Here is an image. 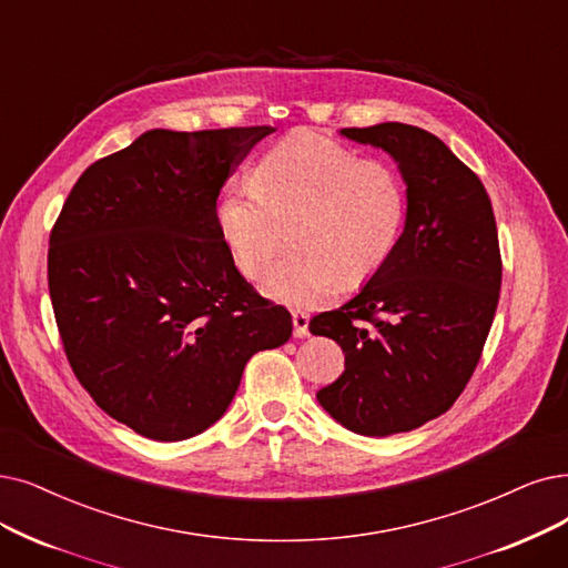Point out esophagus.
I'll use <instances>...</instances> for the list:
<instances>
[{"instance_id": "esophagus-1", "label": "esophagus", "mask_w": 568, "mask_h": 568, "mask_svg": "<svg viewBox=\"0 0 568 568\" xmlns=\"http://www.w3.org/2000/svg\"><path fill=\"white\" fill-rule=\"evenodd\" d=\"M293 335L305 337L310 335V314L303 310H293Z\"/></svg>"}]
</instances>
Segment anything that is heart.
I'll list each match as a JSON object with an SVG mask.
<instances>
[{"label":"heart","instance_id":"b5f03b06","mask_svg":"<svg viewBox=\"0 0 568 568\" xmlns=\"http://www.w3.org/2000/svg\"><path fill=\"white\" fill-rule=\"evenodd\" d=\"M254 186L216 202V225L237 270L265 275L291 231L293 248L263 282L284 305H316L366 284L389 261L405 225L407 193L396 168L361 158L312 130H293L256 163Z\"/></svg>","mask_w":568,"mask_h":568}]
</instances>
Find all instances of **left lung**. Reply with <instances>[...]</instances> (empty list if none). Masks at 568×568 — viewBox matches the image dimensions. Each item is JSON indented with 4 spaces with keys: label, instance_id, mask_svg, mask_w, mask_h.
<instances>
[{
    "label": "left lung",
    "instance_id": "obj_1",
    "mask_svg": "<svg viewBox=\"0 0 568 568\" xmlns=\"http://www.w3.org/2000/svg\"><path fill=\"white\" fill-rule=\"evenodd\" d=\"M339 134L394 158L407 214L377 275L310 322L345 352V373L316 400L354 434L392 436L440 417L464 392L496 314L501 252L483 181L436 134L405 123Z\"/></svg>",
    "mask_w": 568,
    "mask_h": 568
}]
</instances>
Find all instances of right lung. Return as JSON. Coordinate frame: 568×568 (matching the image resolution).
<instances>
[{
	"mask_svg": "<svg viewBox=\"0 0 568 568\" xmlns=\"http://www.w3.org/2000/svg\"><path fill=\"white\" fill-rule=\"evenodd\" d=\"M270 125L149 130L90 165L49 240L67 361L102 410L151 440L223 417L246 361L291 337L216 225V197Z\"/></svg>",
	"mask_w": 568,
	"mask_h": 568,
	"instance_id": "obj_1",
	"label": "right lung"
}]
</instances>
